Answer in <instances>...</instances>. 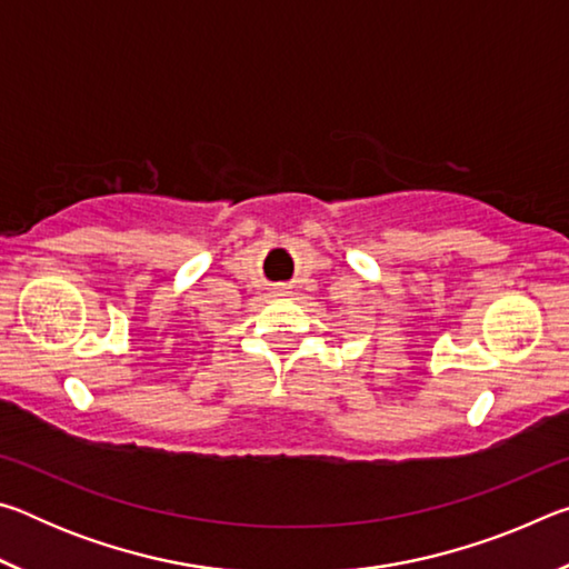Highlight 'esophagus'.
Instances as JSON below:
<instances>
[{"label":"esophagus","instance_id":"obj_1","mask_svg":"<svg viewBox=\"0 0 569 569\" xmlns=\"http://www.w3.org/2000/svg\"><path fill=\"white\" fill-rule=\"evenodd\" d=\"M278 293H286V291H281V288H278Z\"/></svg>","mask_w":569,"mask_h":569}]
</instances>
